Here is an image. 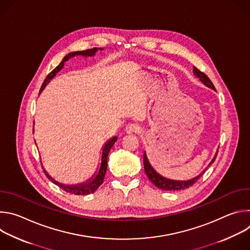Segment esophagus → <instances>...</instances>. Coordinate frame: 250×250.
<instances>
[{
	"mask_svg": "<svg viewBox=\"0 0 250 250\" xmlns=\"http://www.w3.org/2000/svg\"><path fill=\"white\" fill-rule=\"evenodd\" d=\"M140 131V126L136 124H128L125 126V132L126 133H133V132H139Z\"/></svg>",
	"mask_w": 250,
	"mask_h": 250,
	"instance_id": "34e87169",
	"label": "esophagus"
}]
</instances>
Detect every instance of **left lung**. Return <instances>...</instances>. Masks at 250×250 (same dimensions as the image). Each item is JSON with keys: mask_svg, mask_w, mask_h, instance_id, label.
<instances>
[{"mask_svg": "<svg viewBox=\"0 0 250 250\" xmlns=\"http://www.w3.org/2000/svg\"><path fill=\"white\" fill-rule=\"evenodd\" d=\"M193 73L195 75V77L199 78V80L207 87L210 88L211 90L216 91L215 87H213L211 81L208 78V76L206 74H204L203 72H201V71L199 69H197L196 67H194V70H193ZM218 155V150L215 154V156H213V158L211 159V161L208 163V167L209 165H211L213 163V161H215L216 157ZM144 165H145V171H146V174L147 175L148 179L159 189L161 190H164V191H180V190H184V189H187L189 187H191L194 183L197 182V180L199 179V178L205 173L206 169L208 167H206L203 172H201L198 176L192 178V179H189V180H186V181H180V180H172V179H168V178H165L163 177L162 175H160L158 172H156V170L151 166L148 158H147V155H146V152L145 151L144 152Z\"/></svg>", "mask_w": 250, "mask_h": 250, "instance_id": "8db88e82", "label": "left lung"}]
</instances>
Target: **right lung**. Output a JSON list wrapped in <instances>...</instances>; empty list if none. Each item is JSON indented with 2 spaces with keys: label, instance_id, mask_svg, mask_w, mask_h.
<instances>
[{
  "label": "right lung",
  "instance_id": "add662e5",
  "mask_svg": "<svg viewBox=\"0 0 250 250\" xmlns=\"http://www.w3.org/2000/svg\"><path fill=\"white\" fill-rule=\"evenodd\" d=\"M98 50H103V48H97L94 47L92 49H87V50H82V51H73L70 52L67 55H65V57L62 59V61L60 62V64L53 69L51 72L47 75V77L45 78L44 82L42 85L40 94L44 90V88L47 86V84L50 82V80H52L55 75L59 72V71L64 67V63L66 61H68L70 58H72L74 56H84V57H89V56H94L96 54V52ZM118 140L117 136H113L112 138H110L108 141L105 142L104 145V146L102 147V156H101V163L99 166V169L92 175L91 178H89L88 180H86L85 182L79 183V184H75V185H67V184H63L60 183L58 181H56L54 178H52L49 173L44 169V166L42 165L43 168V172L45 173V175L47 176L48 179L55 185H57L58 187H60L61 189H63L64 191L74 194V195H89L94 193L104 182V177L105 175V171H106V166H108V156H109V152L111 150V148L114 146L115 142Z\"/></svg>",
  "mask_w": 250,
  "mask_h": 250
}]
</instances>
